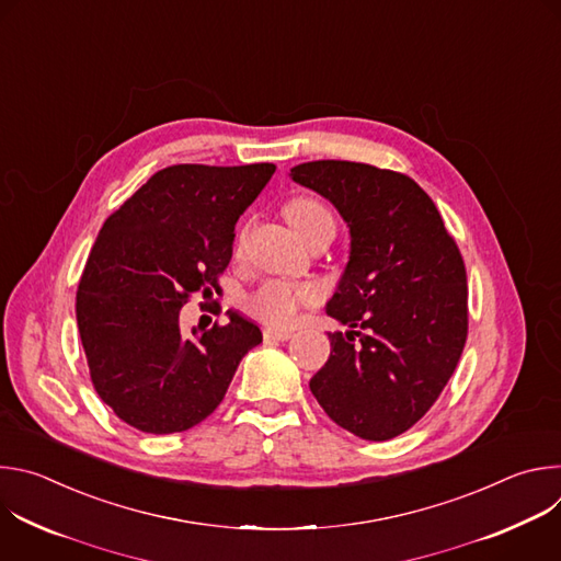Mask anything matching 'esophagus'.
<instances>
[{"label":"esophagus","mask_w":561,"mask_h":561,"mask_svg":"<svg viewBox=\"0 0 561 561\" xmlns=\"http://www.w3.org/2000/svg\"><path fill=\"white\" fill-rule=\"evenodd\" d=\"M290 337H293V333H288V331H275V329L264 331L266 342H288Z\"/></svg>","instance_id":"obj_1"}]
</instances>
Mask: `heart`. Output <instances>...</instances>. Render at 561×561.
Listing matches in <instances>:
<instances>
[{
    "label": "heart",
    "mask_w": 561,
    "mask_h": 561,
    "mask_svg": "<svg viewBox=\"0 0 561 561\" xmlns=\"http://www.w3.org/2000/svg\"><path fill=\"white\" fill-rule=\"evenodd\" d=\"M284 215L301 239L319 224L333 221V215L329 213L327 206L308 197H297L288 202L284 206ZM317 299L319 290L312 284L268 279L247 297V310L266 327L286 329L293 324L299 308L312 306Z\"/></svg>",
    "instance_id": "1"
}]
</instances>
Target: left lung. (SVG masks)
<instances>
[{
  "label": "left lung",
  "mask_w": 561,
  "mask_h": 561,
  "mask_svg": "<svg viewBox=\"0 0 561 561\" xmlns=\"http://www.w3.org/2000/svg\"><path fill=\"white\" fill-rule=\"evenodd\" d=\"M290 178L327 197L351 230V257L327 304L351 331L329 333L331 357L310 390L348 433L392 439L428 413L461 357L468 333L461 253L433 199L409 175L319 159L290 169Z\"/></svg>",
  "instance_id": "8db88e82"
}]
</instances>
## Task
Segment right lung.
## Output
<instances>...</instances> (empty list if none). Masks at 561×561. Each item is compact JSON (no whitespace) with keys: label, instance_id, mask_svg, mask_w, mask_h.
Masks as SVG:
<instances>
[{"label":"right lung","instance_id":"add662e5","mask_svg":"<svg viewBox=\"0 0 561 561\" xmlns=\"http://www.w3.org/2000/svg\"><path fill=\"white\" fill-rule=\"evenodd\" d=\"M275 164H178L154 173L102 226L77 288V327L102 402L128 426L169 435L204 422L262 331L182 333L191 295L210 297L232 257L234 224Z\"/></svg>","mask_w":561,"mask_h":561}]
</instances>
